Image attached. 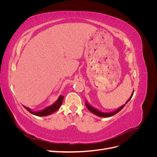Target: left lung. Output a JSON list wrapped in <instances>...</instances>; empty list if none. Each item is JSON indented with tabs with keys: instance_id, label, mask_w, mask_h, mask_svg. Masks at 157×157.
<instances>
[{
	"instance_id": "left-lung-1",
	"label": "left lung",
	"mask_w": 157,
	"mask_h": 157,
	"mask_svg": "<svg viewBox=\"0 0 157 157\" xmlns=\"http://www.w3.org/2000/svg\"><path fill=\"white\" fill-rule=\"evenodd\" d=\"M133 94H134V91L132 92L131 96H130V98L128 99V100L126 101V102L125 103V104H124V105H122L121 107H120L119 108H118L117 109H116L115 111H112V112L105 113V112H102V111H99V110H98V109H97L96 108H95V107H94L93 106H92L91 105H90V104L87 101V100H86V102H85V105H86V107L88 108V110H89L90 112H91V113H92L93 114H94V115H97V116H98V117H104V118H105H105H106V117H112V116H113V115H115V114H117V113H118L120 111H121L122 109L124 107L126 104L131 99V98H132V96H133Z\"/></svg>"
}]
</instances>
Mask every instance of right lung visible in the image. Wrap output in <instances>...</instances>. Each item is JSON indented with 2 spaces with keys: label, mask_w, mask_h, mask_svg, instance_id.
<instances>
[{
  "label": "right lung",
  "mask_w": 157,
  "mask_h": 157,
  "mask_svg": "<svg viewBox=\"0 0 157 157\" xmlns=\"http://www.w3.org/2000/svg\"><path fill=\"white\" fill-rule=\"evenodd\" d=\"M63 96L62 95H60L59 96L58 99H57V101H55L52 105H49L48 107H47L46 108H44V109H42V110L39 111H33L31 109L28 108L27 107H25V109H26L27 110L29 111V113H31V114L36 116H39V117H46V116H48L51 115V114L54 113V112H56L57 110H58L59 109V107H61V104L63 103Z\"/></svg>",
  "instance_id": "1"
}]
</instances>
